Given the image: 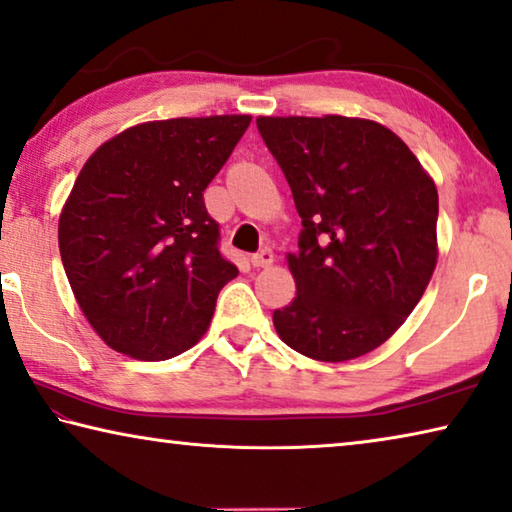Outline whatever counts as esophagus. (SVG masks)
I'll list each match as a JSON object with an SVG mask.
<instances>
[{"label":"esophagus","instance_id":"34e87169","mask_svg":"<svg viewBox=\"0 0 512 512\" xmlns=\"http://www.w3.org/2000/svg\"><path fill=\"white\" fill-rule=\"evenodd\" d=\"M272 263H274L272 249H261L258 254L251 256V265H254V267H270Z\"/></svg>","mask_w":512,"mask_h":512}]
</instances>
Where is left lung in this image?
Masks as SVG:
<instances>
[{
  "instance_id": "1",
  "label": "left lung",
  "mask_w": 512,
  "mask_h": 512,
  "mask_svg": "<svg viewBox=\"0 0 512 512\" xmlns=\"http://www.w3.org/2000/svg\"><path fill=\"white\" fill-rule=\"evenodd\" d=\"M301 217L286 261L297 295L274 311L299 354H370L413 313L438 263V188L397 133L363 117L256 120Z\"/></svg>"
}]
</instances>
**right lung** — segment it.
Returning <instances> with one entry per match:
<instances>
[{"instance_id": "add662e5", "label": "right lung", "mask_w": 512, "mask_h": 512, "mask_svg": "<svg viewBox=\"0 0 512 512\" xmlns=\"http://www.w3.org/2000/svg\"><path fill=\"white\" fill-rule=\"evenodd\" d=\"M251 115L174 117L124 129L95 149L58 217V249L79 308L108 347L167 360L197 345L224 261L204 190Z\"/></svg>"}]
</instances>
